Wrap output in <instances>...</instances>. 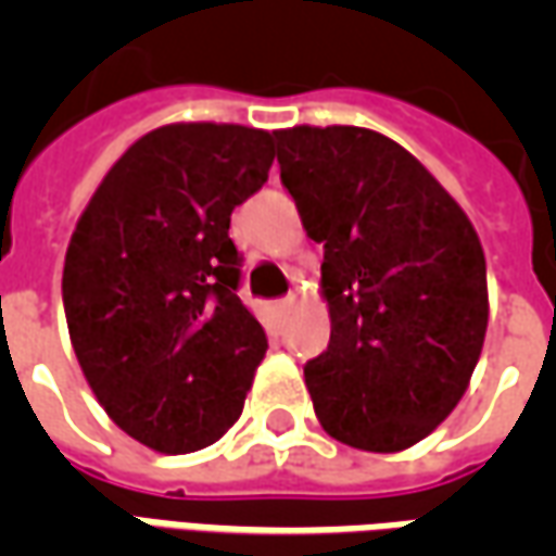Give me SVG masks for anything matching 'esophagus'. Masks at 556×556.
<instances>
[{"mask_svg":"<svg viewBox=\"0 0 556 556\" xmlns=\"http://www.w3.org/2000/svg\"><path fill=\"white\" fill-rule=\"evenodd\" d=\"M274 306H277L279 315H286L291 309V306H294V298H282V301H277V303H274Z\"/></svg>","mask_w":556,"mask_h":556,"instance_id":"esophagus-1","label":"esophagus"}]
</instances>
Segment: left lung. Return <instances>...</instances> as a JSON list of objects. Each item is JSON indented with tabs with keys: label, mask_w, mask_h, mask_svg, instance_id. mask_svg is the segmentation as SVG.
<instances>
[{
	"label": "left lung",
	"mask_w": 556,
	"mask_h": 556,
	"mask_svg": "<svg viewBox=\"0 0 556 556\" xmlns=\"http://www.w3.org/2000/svg\"><path fill=\"white\" fill-rule=\"evenodd\" d=\"M279 178L325 243L330 345L303 378L318 422L366 453H399L465 396L489 327L485 253L462 205L378 130H274Z\"/></svg>",
	"instance_id": "1"
}]
</instances>
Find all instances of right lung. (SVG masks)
<instances>
[{"label": "right lung", "instance_id": "1", "mask_svg": "<svg viewBox=\"0 0 556 556\" xmlns=\"http://www.w3.org/2000/svg\"><path fill=\"white\" fill-rule=\"evenodd\" d=\"M270 163L258 127L163 125L115 160L71 235L62 301L79 369L154 453H195L241 417L267 337L238 298L229 223Z\"/></svg>", "mask_w": 556, "mask_h": 556}]
</instances>
